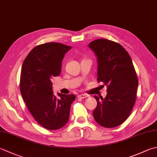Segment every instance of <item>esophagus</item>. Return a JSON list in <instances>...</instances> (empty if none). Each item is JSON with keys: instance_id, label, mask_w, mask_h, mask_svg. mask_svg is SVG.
Returning <instances> with one entry per match:
<instances>
[{"instance_id": "34e87169", "label": "esophagus", "mask_w": 157, "mask_h": 157, "mask_svg": "<svg viewBox=\"0 0 157 157\" xmlns=\"http://www.w3.org/2000/svg\"><path fill=\"white\" fill-rule=\"evenodd\" d=\"M79 98H81V99H84V98H86L88 96L87 94H79L78 96Z\"/></svg>"}]
</instances>
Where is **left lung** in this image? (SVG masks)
<instances>
[{"label": "left lung", "mask_w": 157, "mask_h": 157, "mask_svg": "<svg viewBox=\"0 0 157 157\" xmlns=\"http://www.w3.org/2000/svg\"><path fill=\"white\" fill-rule=\"evenodd\" d=\"M97 57V82L107 86L105 98L95 96L97 106L93 116L98 124L113 128L128 118L136 101L138 79L128 52L118 43L105 39L90 42Z\"/></svg>", "instance_id": "8db88e82"}]
</instances>
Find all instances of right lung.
<instances>
[{
	"label": "right lung",
	"mask_w": 157,
	"mask_h": 157,
	"mask_svg": "<svg viewBox=\"0 0 157 157\" xmlns=\"http://www.w3.org/2000/svg\"><path fill=\"white\" fill-rule=\"evenodd\" d=\"M71 49L56 42L36 45L21 67V96L33 118L46 129H59L67 123L71 105L75 99L74 94L60 93L58 99L52 91V78L60 74L64 54Z\"/></svg>",
	"instance_id": "1"
}]
</instances>
